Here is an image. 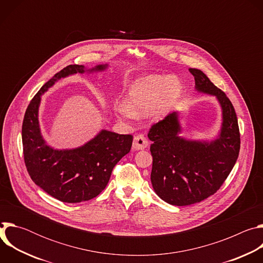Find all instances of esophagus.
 <instances>
[{"mask_svg":"<svg viewBox=\"0 0 263 263\" xmlns=\"http://www.w3.org/2000/svg\"><path fill=\"white\" fill-rule=\"evenodd\" d=\"M148 142L146 140V138L144 137L143 134H138L136 136H134V139H133V149H135V151H138V149H143L147 146Z\"/></svg>","mask_w":263,"mask_h":263,"instance_id":"1","label":"esophagus"}]
</instances>
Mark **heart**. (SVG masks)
<instances>
[{
	"mask_svg": "<svg viewBox=\"0 0 263 263\" xmlns=\"http://www.w3.org/2000/svg\"><path fill=\"white\" fill-rule=\"evenodd\" d=\"M182 93V85L165 74H148L137 79L130 86L127 100L114 104L116 115L125 120H135L137 116L148 114L154 119H162L173 109Z\"/></svg>",
	"mask_w": 263,
	"mask_h": 263,
	"instance_id": "1",
	"label": "heart"
}]
</instances>
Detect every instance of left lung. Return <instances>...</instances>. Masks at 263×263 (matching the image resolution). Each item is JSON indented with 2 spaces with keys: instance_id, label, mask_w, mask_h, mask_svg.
<instances>
[{
  "instance_id": "obj_1",
  "label": "left lung",
  "mask_w": 263,
  "mask_h": 263,
  "mask_svg": "<svg viewBox=\"0 0 263 263\" xmlns=\"http://www.w3.org/2000/svg\"><path fill=\"white\" fill-rule=\"evenodd\" d=\"M190 71L199 92L217 99L222 123L218 136L211 141L179 136L177 111L149 129L153 189L160 199L175 206L196 204L214 195L231 173L240 148L238 122L231 101L202 70L190 68Z\"/></svg>"
}]
</instances>
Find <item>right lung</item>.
Wrapping results in <instances>:
<instances>
[{
    "label": "right lung",
    "mask_w": 263,
    "mask_h": 263,
    "mask_svg": "<svg viewBox=\"0 0 263 263\" xmlns=\"http://www.w3.org/2000/svg\"><path fill=\"white\" fill-rule=\"evenodd\" d=\"M108 64L86 69L70 64L57 72L31 100L24 117L22 140L27 171L42 190L64 203L91 200L104 191L116 164L130 152L133 136L102 130L85 144L69 149H56L43 138L39 109L42 95L61 78L85 71H102Z\"/></svg>",
    "instance_id": "right-lung-1"
}]
</instances>
